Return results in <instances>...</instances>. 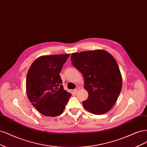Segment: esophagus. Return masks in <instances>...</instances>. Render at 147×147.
<instances>
[{"instance_id": "34e87169", "label": "esophagus", "mask_w": 147, "mask_h": 147, "mask_svg": "<svg viewBox=\"0 0 147 147\" xmlns=\"http://www.w3.org/2000/svg\"><path fill=\"white\" fill-rule=\"evenodd\" d=\"M79 87H77L76 88H75L74 90H73V92L74 93H76L77 92H78V91L79 90Z\"/></svg>"}]
</instances>
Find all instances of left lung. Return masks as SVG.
<instances>
[{
  "label": "left lung",
  "instance_id": "1",
  "mask_svg": "<svg viewBox=\"0 0 147 147\" xmlns=\"http://www.w3.org/2000/svg\"><path fill=\"white\" fill-rule=\"evenodd\" d=\"M71 62L81 73L88 97L82 102L87 111L102 115L114 106L122 87L119 67L108 52L96 49L73 53Z\"/></svg>",
  "mask_w": 147,
  "mask_h": 147
}]
</instances>
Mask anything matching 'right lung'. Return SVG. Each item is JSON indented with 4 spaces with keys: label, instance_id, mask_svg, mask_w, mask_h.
Wrapping results in <instances>:
<instances>
[{
    "label": "right lung",
    "instance_id": "right-lung-1",
    "mask_svg": "<svg viewBox=\"0 0 147 147\" xmlns=\"http://www.w3.org/2000/svg\"><path fill=\"white\" fill-rule=\"evenodd\" d=\"M68 54L42 55L31 65L26 92L32 105L41 114L56 117L63 113L71 94L64 90L59 73Z\"/></svg>",
    "mask_w": 147,
    "mask_h": 147
}]
</instances>
